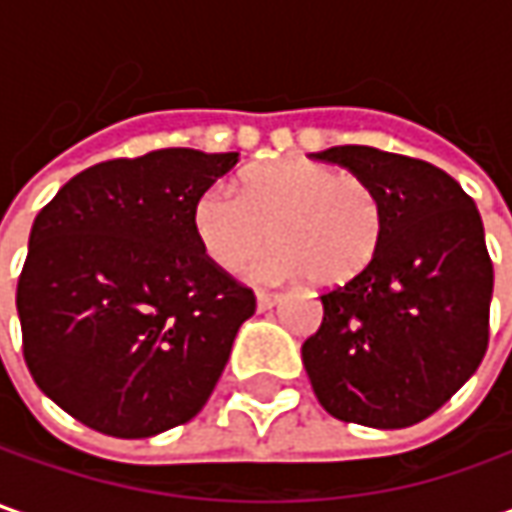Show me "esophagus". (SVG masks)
Masks as SVG:
<instances>
[{"instance_id": "esophagus-1", "label": "esophagus", "mask_w": 512, "mask_h": 512, "mask_svg": "<svg viewBox=\"0 0 512 512\" xmlns=\"http://www.w3.org/2000/svg\"><path fill=\"white\" fill-rule=\"evenodd\" d=\"M282 299V293H270V290H256V302H259V310H267Z\"/></svg>"}]
</instances>
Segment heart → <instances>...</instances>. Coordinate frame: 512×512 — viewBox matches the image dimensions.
Returning a JSON list of instances; mask_svg holds the SVG:
<instances>
[{
    "instance_id": "heart-1",
    "label": "heart",
    "mask_w": 512,
    "mask_h": 512,
    "mask_svg": "<svg viewBox=\"0 0 512 512\" xmlns=\"http://www.w3.org/2000/svg\"><path fill=\"white\" fill-rule=\"evenodd\" d=\"M190 222L213 265H245L270 236L276 247L259 265L262 276H307L316 287H336L376 259L384 205L362 176L293 156L242 173L239 193L227 185L205 187Z\"/></svg>"
}]
</instances>
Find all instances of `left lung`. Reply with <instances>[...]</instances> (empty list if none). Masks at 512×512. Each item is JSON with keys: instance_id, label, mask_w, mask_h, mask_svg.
Listing matches in <instances>:
<instances>
[{"instance_id": "1", "label": "left lung", "mask_w": 512, "mask_h": 512, "mask_svg": "<svg viewBox=\"0 0 512 512\" xmlns=\"http://www.w3.org/2000/svg\"><path fill=\"white\" fill-rule=\"evenodd\" d=\"M316 159L379 190L384 236L356 279L322 293L325 316L302 362L339 422L410 427L450 402L487 353L493 262L482 216L453 176L422 159L367 145Z\"/></svg>"}]
</instances>
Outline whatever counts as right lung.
Segmentation results:
<instances>
[{"mask_svg": "<svg viewBox=\"0 0 512 512\" xmlns=\"http://www.w3.org/2000/svg\"><path fill=\"white\" fill-rule=\"evenodd\" d=\"M239 153L150 150L82 170L39 210L16 285L33 382L76 422L148 439L190 422L256 296L193 236Z\"/></svg>", "mask_w": 512, "mask_h": 512, "instance_id": "right-lung-1", "label": "right lung"}]
</instances>
